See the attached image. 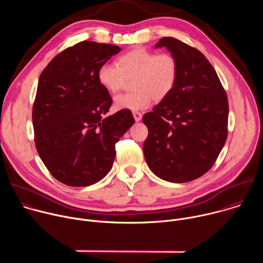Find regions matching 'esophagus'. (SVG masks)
<instances>
[{
	"instance_id": "34e87169",
	"label": "esophagus",
	"mask_w": 263,
	"mask_h": 263,
	"mask_svg": "<svg viewBox=\"0 0 263 263\" xmlns=\"http://www.w3.org/2000/svg\"><path fill=\"white\" fill-rule=\"evenodd\" d=\"M133 117H134V120H135V122H139V121L141 120V117H142V115L140 114L139 111H134V112H133Z\"/></svg>"
}]
</instances>
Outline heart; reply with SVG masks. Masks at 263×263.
I'll list each match as a JSON object with an SVG mask.
<instances>
[{
	"label": "heart",
	"instance_id": "1",
	"mask_svg": "<svg viewBox=\"0 0 263 263\" xmlns=\"http://www.w3.org/2000/svg\"><path fill=\"white\" fill-rule=\"evenodd\" d=\"M179 76V64L170 53L135 48L117 59V64L104 63L98 69L99 83L110 93L121 91L132 80L133 91L116 98L118 109L141 110L154 99L160 102L174 90Z\"/></svg>",
	"mask_w": 263,
	"mask_h": 263
}]
</instances>
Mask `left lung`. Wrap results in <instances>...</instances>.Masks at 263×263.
Wrapping results in <instances>:
<instances>
[{"instance_id":"obj_1","label":"left lung","mask_w":263,"mask_h":263,"mask_svg":"<svg viewBox=\"0 0 263 263\" xmlns=\"http://www.w3.org/2000/svg\"><path fill=\"white\" fill-rule=\"evenodd\" d=\"M179 64L172 93L142 117L148 135L143 154L151 171L173 182L193 181L216 161L228 136V98L217 73L196 48L162 37Z\"/></svg>"}]
</instances>
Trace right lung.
Instances as JSON below:
<instances>
[{
  "label": "right lung",
  "instance_id": "1",
  "mask_svg": "<svg viewBox=\"0 0 263 263\" xmlns=\"http://www.w3.org/2000/svg\"><path fill=\"white\" fill-rule=\"evenodd\" d=\"M121 48L84 41L56 55L43 70L33 104L36 149L59 182L92 185L111 170L116 143L134 124L129 109L107 116L112 99L98 69Z\"/></svg>",
  "mask_w": 263,
  "mask_h": 263
}]
</instances>
